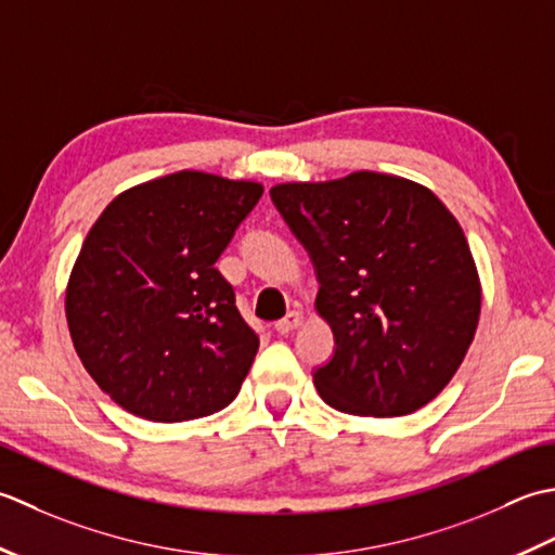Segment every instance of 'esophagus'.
<instances>
[{"instance_id":"obj_1","label":"esophagus","mask_w":555,"mask_h":555,"mask_svg":"<svg viewBox=\"0 0 555 555\" xmlns=\"http://www.w3.org/2000/svg\"><path fill=\"white\" fill-rule=\"evenodd\" d=\"M299 325H301V313H299V311H289V313L285 315V319L275 323V331H278L280 335H289L292 331H297Z\"/></svg>"}]
</instances>
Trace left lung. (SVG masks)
I'll return each instance as SVG.
<instances>
[{"label": "left lung", "mask_w": 555, "mask_h": 555, "mask_svg": "<svg viewBox=\"0 0 555 555\" xmlns=\"http://www.w3.org/2000/svg\"><path fill=\"white\" fill-rule=\"evenodd\" d=\"M307 248L335 354L313 371L325 404L404 416L455 376L477 333L481 282L460 222L431 189L383 172L270 189Z\"/></svg>", "instance_id": "obj_1"}]
</instances>
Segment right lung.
<instances>
[{"mask_svg":"<svg viewBox=\"0 0 555 555\" xmlns=\"http://www.w3.org/2000/svg\"><path fill=\"white\" fill-rule=\"evenodd\" d=\"M263 186L182 169L131 186L90 228L66 285V323L86 371L149 422L228 406L258 335L215 268Z\"/></svg>","mask_w":555,"mask_h":555,"instance_id":"obj_1","label":"right lung"}]
</instances>
